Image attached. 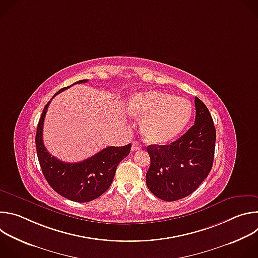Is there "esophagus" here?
<instances>
[{
  "instance_id": "esophagus-1",
  "label": "esophagus",
  "mask_w": 258,
  "mask_h": 258,
  "mask_svg": "<svg viewBox=\"0 0 258 258\" xmlns=\"http://www.w3.org/2000/svg\"><path fill=\"white\" fill-rule=\"evenodd\" d=\"M140 149H142V145H141L139 142L134 141L133 144H132V150H133V151H138V150H140Z\"/></svg>"
}]
</instances>
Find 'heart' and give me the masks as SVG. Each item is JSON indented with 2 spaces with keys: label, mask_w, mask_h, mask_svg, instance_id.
Here are the masks:
<instances>
[{
  "label": "heart",
  "mask_w": 258,
  "mask_h": 258,
  "mask_svg": "<svg viewBox=\"0 0 258 258\" xmlns=\"http://www.w3.org/2000/svg\"><path fill=\"white\" fill-rule=\"evenodd\" d=\"M128 113L142 118L146 140L163 144L175 139L189 123L193 106L189 100L164 91H146L133 95L127 102Z\"/></svg>",
  "instance_id": "heart-1"
}]
</instances>
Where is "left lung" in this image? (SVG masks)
Returning <instances> with one entry per match:
<instances>
[{"label": "left lung", "mask_w": 258, "mask_h": 258, "mask_svg": "<svg viewBox=\"0 0 258 258\" xmlns=\"http://www.w3.org/2000/svg\"><path fill=\"white\" fill-rule=\"evenodd\" d=\"M195 123L169 145L147 148L151 164L146 173L147 187L161 200L175 201L192 194L211 170L215 126L205 104L195 97Z\"/></svg>", "instance_id": "8db88e82"}]
</instances>
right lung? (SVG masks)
I'll return each mask as SVG.
<instances>
[{
    "label": "right lung",
    "mask_w": 258,
    "mask_h": 258,
    "mask_svg": "<svg viewBox=\"0 0 258 258\" xmlns=\"http://www.w3.org/2000/svg\"><path fill=\"white\" fill-rule=\"evenodd\" d=\"M87 82L88 80H82L73 85ZM71 86L61 89L53 98ZM50 103L51 101L43 110L35 135L36 153L44 176L54 191L71 201L90 202L95 200L111 185L117 165L130 154L132 145L107 147L94 156L77 163H67L57 159L47 151L43 142L44 120Z\"/></svg>",
    "instance_id": "1"
}]
</instances>
